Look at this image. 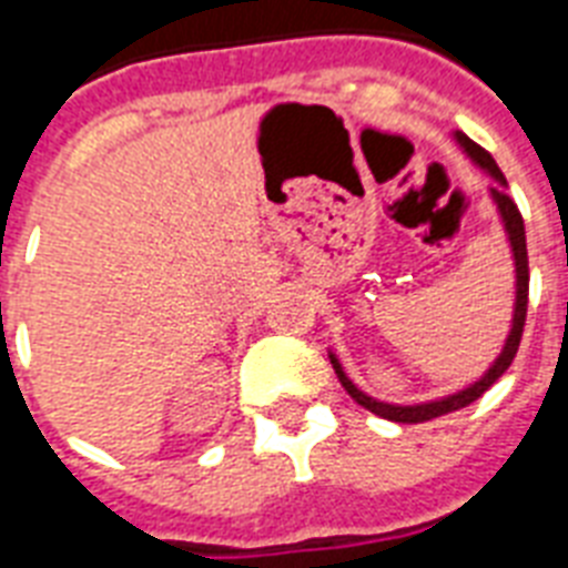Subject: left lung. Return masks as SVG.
Listing matches in <instances>:
<instances>
[{
	"mask_svg": "<svg viewBox=\"0 0 568 568\" xmlns=\"http://www.w3.org/2000/svg\"><path fill=\"white\" fill-rule=\"evenodd\" d=\"M454 141L463 146V153L471 159V162L480 168L484 173H489L495 180V185L489 189V196H493L495 209L501 214V223H504V232H507V241H510V253H513V265H516V303H513V321H510V333L504 338V347L501 354L495 356V363L486 368L475 383H468L466 388H459L454 395H445V397H436V400H424V404H386V400H377V397L365 395L363 388L356 386L354 379L347 377L342 363H338V356L329 351V363L336 368V377L338 383L345 386V392L354 397L356 404L365 406L368 413L379 415V418H388V422H397V424H422V422H430V418H439V415H448L454 409H463L468 406L471 400L484 395L486 388L493 386L495 379L501 377L507 368H510L513 356L519 351V342H521V329H525V315H528V244H525V221H521L519 209L513 203L510 196H507V180H504L501 168L495 164V159L486 153L484 146H477L475 141L463 132H454Z\"/></svg>",
	"mask_w": 568,
	"mask_h": 568,
	"instance_id": "1",
	"label": "left lung"
}]
</instances>
